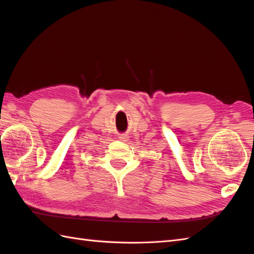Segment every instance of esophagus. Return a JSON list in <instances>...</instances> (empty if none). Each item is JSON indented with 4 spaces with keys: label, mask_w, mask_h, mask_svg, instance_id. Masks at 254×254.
Returning <instances> with one entry per match:
<instances>
[{
    "label": "esophagus",
    "mask_w": 254,
    "mask_h": 254,
    "mask_svg": "<svg viewBox=\"0 0 254 254\" xmlns=\"http://www.w3.org/2000/svg\"><path fill=\"white\" fill-rule=\"evenodd\" d=\"M119 138H120L121 141L126 142V141H127V139H128V135H127V134H120V136H119Z\"/></svg>",
    "instance_id": "1"
}]
</instances>
